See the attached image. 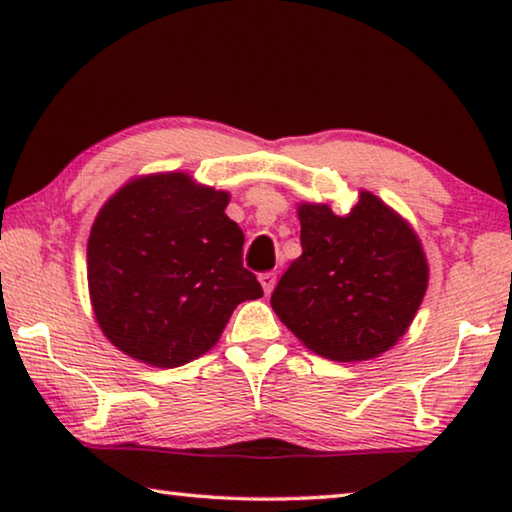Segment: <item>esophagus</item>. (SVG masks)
Instances as JSON below:
<instances>
[{"label": "esophagus", "instance_id": "1", "mask_svg": "<svg viewBox=\"0 0 512 512\" xmlns=\"http://www.w3.org/2000/svg\"><path fill=\"white\" fill-rule=\"evenodd\" d=\"M275 280H277L275 273H262V275H259V282H262L264 293H271V291H273Z\"/></svg>", "mask_w": 512, "mask_h": 512}]
</instances>
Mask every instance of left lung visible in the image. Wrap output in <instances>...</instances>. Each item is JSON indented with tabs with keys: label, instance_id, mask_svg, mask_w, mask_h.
I'll list each match as a JSON object with an SVG mask.
<instances>
[{
	"label": "left lung",
	"instance_id": "8db88e82",
	"mask_svg": "<svg viewBox=\"0 0 512 512\" xmlns=\"http://www.w3.org/2000/svg\"><path fill=\"white\" fill-rule=\"evenodd\" d=\"M302 255L271 293V307L309 350L366 361L393 348L427 291L429 268L411 225L361 192L350 214L300 205Z\"/></svg>",
	"mask_w": 512,
	"mask_h": 512
}]
</instances>
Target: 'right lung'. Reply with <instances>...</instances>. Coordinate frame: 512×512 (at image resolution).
<instances>
[{
	"label": "right lung",
	"instance_id": "1",
	"mask_svg": "<svg viewBox=\"0 0 512 512\" xmlns=\"http://www.w3.org/2000/svg\"><path fill=\"white\" fill-rule=\"evenodd\" d=\"M230 196L185 173L137 178L101 207L88 241L90 298L128 357L178 368L219 341L239 302L264 296L244 268Z\"/></svg>",
	"mask_w": 512,
	"mask_h": 512
}]
</instances>
